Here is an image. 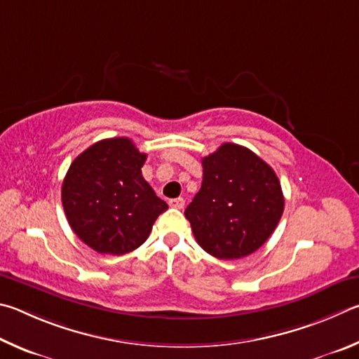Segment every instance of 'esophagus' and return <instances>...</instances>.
I'll return each mask as SVG.
<instances>
[{
    "label": "esophagus",
    "mask_w": 359,
    "mask_h": 359,
    "mask_svg": "<svg viewBox=\"0 0 359 359\" xmlns=\"http://www.w3.org/2000/svg\"><path fill=\"white\" fill-rule=\"evenodd\" d=\"M168 205L172 206V208H176V210H183L184 208V198L183 197H178V198H172L168 202Z\"/></svg>",
    "instance_id": "esophagus-1"
}]
</instances>
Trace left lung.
<instances>
[{"label":"left lung","mask_w":359,"mask_h":359,"mask_svg":"<svg viewBox=\"0 0 359 359\" xmlns=\"http://www.w3.org/2000/svg\"><path fill=\"white\" fill-rule=\"evenodd\" d=\"M203 181L184 215L200 248L236 260L262 248L284 212L274 170L252 151L224 143L202 159Z\"/></svg>","instance_id":"obj_1"}]
</instances>
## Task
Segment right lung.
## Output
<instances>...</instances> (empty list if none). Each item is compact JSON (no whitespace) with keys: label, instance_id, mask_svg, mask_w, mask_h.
Wrapping results in <instances>:
<instances>
[{"label":"right lung","instance_id":"obj_1","mask_svg":"<svg viewBox=\"0 0 359 359\" xmlns=\"http://www.w3.org/2000/svg\"><path fill=\"white\" fill-rule=\"evenodd\" d=\"M144 161L130 138L115 137L91 144L69 167L62 208L74 233L96 252H132L168 208L142 176Z\"/></svg>","mask_w":359,"mask_h":359}]
</instances>
